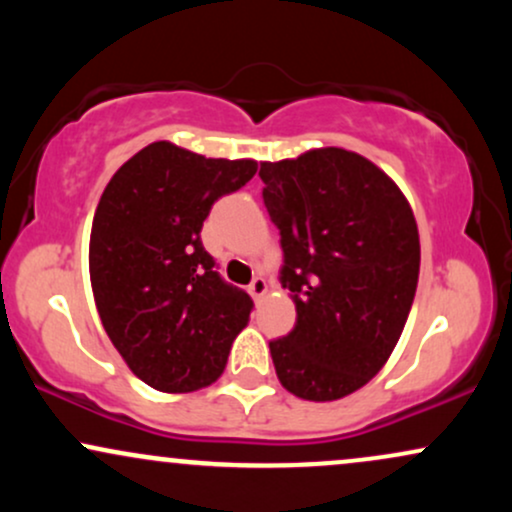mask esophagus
Here are the masks:
<instances>
[{"label":"esophagus","mask_w":512,"mask_h":512,"mask_svg":"<svg viewBox=\"0 0 512 512\" xmlns=\"http://www.w3.org/2000/svg\"><path fill=\"white\" fill-rule=\"evenodd\" d=\"M248 291H250V296L255 298L257 303L262 301L264 296H267V281H264V276H255V279L250 281V286H248Z\"/></svg>","instance_id":"esophagus-1"}]
</instances>
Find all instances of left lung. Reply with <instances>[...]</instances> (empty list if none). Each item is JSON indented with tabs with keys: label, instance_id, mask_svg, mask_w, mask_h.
Returning <instances> with one entry per match:
<instances>
[{
	"label": "left lung",
	"instance_id": "left-lung-1",
	"mask_svg": "<svg viewBox=\"0 0 512 512\" xmlns=\"http://www.w3.org/2000/svg\"><path fill=\"white\" fill-rule=\"evenodd\" d=\"M260 178L296 303V327L269 342L276 375L301 399H342L385 366L409 317L414 211L375 163L337 146L262 163Z\"/></svg>",
	"mask_w": 512,
	"mask_h": 512
}]
</instances>
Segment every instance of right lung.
I'll return each mask as SVG.
<instances>
[{
	"label": "right lung",
	"mask_w": 512,
	"mask_h": 512,
	"mask_svg": "<svg viewBox=\"0 0 512 512\" xmlns=\"http://www.w3.org/2000/svg\"><path fill=\"white\" fill-rule=\"evenodd\" d=\"M257 173L250 158H207L170 142L134 154L93 216L88 269L110 342L154 390L195 392L226 368L252 298L204 250L214 202Z\"/></svg>",
	"instance_id": "obj_1"
}]
</instances>
